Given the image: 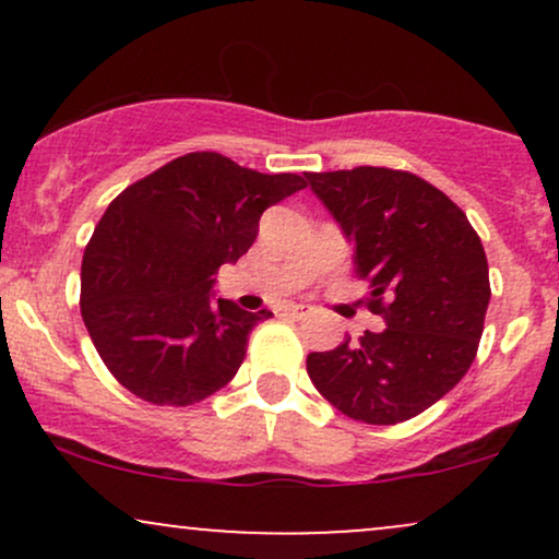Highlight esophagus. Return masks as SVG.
I'll return each mask as SVG.
<instances>
[{
  "label": "esophagus",
  "instance_id": "esophagus-1",
  "mask_svg": "<svg viewBox=\"0 0 559 559\" xmlns=\"http://www.w3.org/2000/svg\"><path fill=\"white\" fill-rule=\"evenodd\" d=\"M286 316L294 318V320H301V318L310 316V310H307V307H301V305H288Z\"/></svg>",
  "mask_w": 559,
  "mask_h": 559
}]
</instances>
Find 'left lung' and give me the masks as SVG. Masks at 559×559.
Wrapping results in <instances>:
<instances>
[{
	"mask_svg": "<svg viewBox=\"0 0 559 559\" xmlns=\"http://www.w3.org/2000/svg\"><path fill=\"white\" fill-rule=\"evenodd\" d=\"M355 247L381 333L310 352L307 373L346 418L394 426L439 402L476 360L489 262L463 210L423 178L391 168L307 173Z\"/></svg>",
	"mask_w": 559,
	"mask_h": 559,
	"instance_id": "8db88e82",
	"label": "left lung"
}]
</instances>
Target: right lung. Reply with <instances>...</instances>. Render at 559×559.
Returning <instances> with one entry per match:
<instances>
[{
	"mask_svg": "<svg viewBox=\"0 0 559 559\" xmlns=\"http://www.w3.org/2000/svg\"><path fill=\"white\" fill-rule=\"evenodd\" d=\"M305 186L191 152L112 199L83 252L81 316L131 394L186 407L236 376L249 333L273 312L215 299V273L247 254L271 204Z\"/></svg>",
	"mask_w": 559,
	"mask_h": 559,
	"instance_id": "add662e5",
	"label": "right lung"
}]
</instances>
